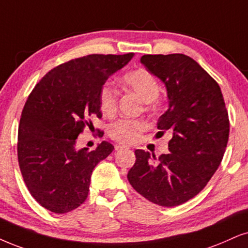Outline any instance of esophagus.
<instances>
[{
  "mask_svg": "<svg viewBox=\"0 0 248 248\" xmlns=\"http://www.w3.org/2000/svg\"><path fill=\"white\" fill-rule=\"evenodd\" d=\"M114 149H115V151H119V150H124V149H127V146L122 145V144H115V145H114Z\"/></svg>",
  "mask_w": 248,
  "mask_h": 248,
  "instance_id": "obj_1",
  "label": "esophagus"
}]
</instances>
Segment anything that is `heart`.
I'll return each mask as SVG.
<instances>
[{
	"instance_id": "1",
	"label": "heart",
	"mask_w": 248,
	"mask_h": 248,
	"mask_svg": "<svg viewBox=\"0 0 248 248\" xmlns=\"http://www.w3.org/2000/svg\"><path fill=\"white\" fill-rule=\"evenodd\" d=\"M122 84L127 92L136 95L147 109L156 108V97L159 95L158 80L145 68L131 71L124 77ZM117 92L111 83H105L99 92V106L105 115H112L117 109ZM146 129V124L142 120L120 119L109 124L108 135L111 139L124 144H133L140 140V135Z\"/></svg>"
}]
</instances>
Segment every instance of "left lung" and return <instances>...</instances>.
Returning <instances> with one entry per match:
<instances>
[{"label": "left lung", "mask_w": 248, "mask_h": 248, "mask_svg": "<svg viewBox=\"0 0 248 248\" xmlns=\"http://www.w3.org/2000/svg\"><path fill=\"white\" fill-rule=\"evenodd\" d=\"M140 62L165 84L168 109L156 126L173 137L169 153L159 158L136 150L127 177L144 198L174 207L197 196L220 166L230 129L228 111L220 86L189 56L144 55Z\"/></svg>", "instance_id": "left-lung-1"}]
</instances>
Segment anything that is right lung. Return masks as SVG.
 I'll list each match as a JSON object with an SVG mask.
<instances>
[{
	"label": "right lung",
	"mask_w": 248,
	"mask_h": 248,
	"mask_svg": "<svg viewBox=\"0 0 248 248\" xmlns=\"http://www.w3.org/2000/svg\"><path fill=\"white\" fill-rule=\"evenodd\" d=\"M134 54L88 55L48 72L28 96L18 129V161L28 191L42 207L64 214L87 199L90 177L114 146L77 149V139L102 118L99 92Z\"/></svg>",
	"instance_id": "right-lung-1"
}]
</instances>
